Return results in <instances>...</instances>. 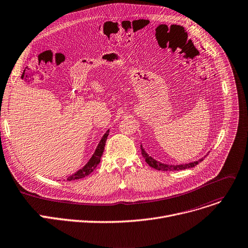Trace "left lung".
Wrapping results in <instances>:
<instances>
[{
	"label": "left lung",
	"mask_w": 248,
	"mask_h": 248,
	"mask_svg": "<svg viewBox=\"0 0 248 248\" xmlns=\"http://www.w3.org/2000/svg\"><path fill=\"white\" fill-rule=\"evenodd\" d=\"M140 150H141V155L144 157L146 163L148 166L152 167L155 170H186L195 167L196 164H199L201 161L203 160V157L200 158L199 160H195L192 162H187V163H183V164H167V163H162L156 159H155L153 156L148 155L144 148L142 147V144H140Z\"/></svg>",
	"instance_id": "8db88e82"
}]
</instances>
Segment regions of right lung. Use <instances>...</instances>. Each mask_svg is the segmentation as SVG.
Here are the masks:
<instances>
[{"instance_id": "1", "label": "right lung", "mask_w": 248, "mask_h": 248, "mask_svg": "<svg viewBox=\"0 0 248 248\" xmlns=\"http://www.w3.org/2000/svg\"><path fill=\"white\" fill-rule=\"evenodd\" d=\"M108 133H109V129H108L107 133L103 136L102 140H100V142H98V144H97V146L95 148L93 155H92L90 160L85 164L84 168H81L77 172H75L74 174L70 175L67 178L68 181H72V180L82 178V177L89 175L90 173H92L93 171V170L97 167V164L100 163V161H101V157H102L104 150H105V145H106V141H107Z\"/></svg>"}]
</instances>
